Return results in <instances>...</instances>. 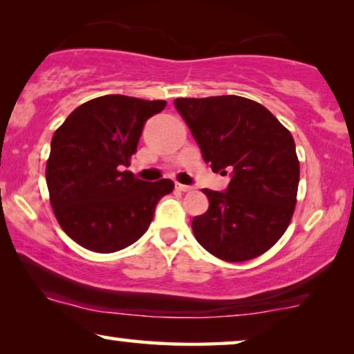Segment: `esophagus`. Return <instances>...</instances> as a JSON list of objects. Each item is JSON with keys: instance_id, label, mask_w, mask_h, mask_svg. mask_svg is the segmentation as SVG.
Masks as SVG:
<instances>
[{"instance_id": "34e87169", "label": "esophagus", "mask_w": 354, "mask_h": 354, "mask_svg": "<svg viewBox=\"0 0 354 354\" xmlns=\"http://www.w3.org/2000/svg\"><path fill=\"white\" fill-rule=\"evenodd\" d=\"M176 188L178 192H192L193 187L190 185H183V183H176Z\"/></svg>"}]
</instances>
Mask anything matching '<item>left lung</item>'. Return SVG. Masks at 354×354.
<instances>
[{"label":"left lung","mask_w":354,"mask_h":354,"mask_svg":"<svg viewBox=\"0 0 354 354\" xmlns=\"http://www.w3.org/2000/svg\"><path fill=\"white\" fill-rule=\"evenodd\" d=\"M185 120L214 172H229L224 192L205 188L209 200L192 229L216 258L241 263L277 243L292 221L299 162L292 133L253 100L235 95L177 98Z\"/></svg>","instance_id":"obj_1"}]
</instances>
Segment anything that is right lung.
<instances>
[{
	"mask_svg": "<svg viewBox=\"0 0 354 354\" xmlns=\"http://www.w3.org/2000/svg\"><path fill=\"white\" fill-rule=\"evenodd\" d=\"M162 100L106 95L72 111L51 140L46 185L62 230L96 253L127 248L148 230L174 182H145L122 171L137 153L145 122Z\"/></svg>",
	"mask_w": 354,
	"mask_h": 354,
	"instance_id": "right-lung-1",
	"label": "right lung"
}]
</instances>
